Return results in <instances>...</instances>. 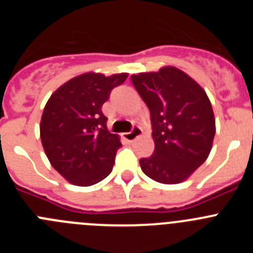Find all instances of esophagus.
Here are the masks:
<instances>
[{"mask_svg":"<svg viewBox=\"0 0 253 253\" xmlns=\"http://www.w3.org/2000/svg\"><path fill=\"white\" fill-rule=\"evenodd\" d=\"M140 134H142V130H140L139 126H134L129 133H123V138L125 140H128V142H133L134 139H137L139 137Z\"/></svg>","mask_w":253,"mask_h":253,"instance_id":"1","label":"esophagus"}]
</instances>
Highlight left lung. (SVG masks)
Listing matches in <instances>:
<instances>
[{"mask_svg": "<svg viewBox=\"0 0 253 253\" xmlns=\"http://www.w3.org/2000/svg\"><path fill=\"white\" fill-rule=\"evenodd\" d=\"M151 113L154 152L140 169L161 184H178L207 161L215 135V119L202 86L176 67L131 76Z\"/></svg>", "mask_w": 253, "mask_h": 253, "instance_id": "left-lung-1", "label": "left lung"}]
</instances>
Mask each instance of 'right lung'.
<instances>
[{
    "instance_id": "add662e5",
    "label": "right lung",
    "mask_w": 253,
    "mask_h": 253,
    "mask_svg": "<svg viewBox=\"0 0 253 253\" xmlns=\"http://www.w3.org/2000/svg\"><path fill=\"white\" fill-rule=\"evenodd\" d=\"M126 77L128 73H84L62 84L44 107V152L51 166L76 186L97 184L113 171L122 143L119 135L107 130L101 107Z\"/></svg>"
}]
</instances>
